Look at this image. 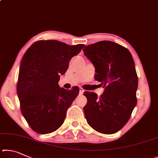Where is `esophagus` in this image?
I'll return each instance as SVG.
<instances>
[{"label":"esophagus","mask_w":158,"mask_h":158,"mask_svg":"<svg viewBox=\"0 0 158 158\" xmlns=\"http://www.w3.org/2000/svg\"><path fill=\"white\" fill-rule=\"evenodd\" d=\"M79 90H80V94H83V92H85V90L82 89V87H80L79 88Z\"/></svg>","instance_id":"1"}]
</instances>
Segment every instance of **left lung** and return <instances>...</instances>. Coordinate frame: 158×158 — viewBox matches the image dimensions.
<instances>
[{
    "mask_svg": "<svg viewBox=\"0 0 158 158\" xmlns=\"http://www.w3.org/2000/svg\"><path fill=\"white\" fill-rule=\"evenodd\" d=\"M84 48L85 55L95 67V80L104 88L100 97L84 92L87 98L85 118L97 132L114 134L128 122L137 104L138 77L133 58L128 49L111 41Z\"/></svg>",
    "mask_w": 158,
    "mask_h": 158,
    "instance_id": "1",
    "label": "left lung"
}]
</instances>
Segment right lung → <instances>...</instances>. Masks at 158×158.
Instances as JSON below:
<instances>
[{
	"label": "right lung",
	"mask_w": 158,
	"mask_h": 158,
	"mask_svg": "<svg viewBox=\"0 0 158 158\" xmlns=\"http://www.w3.org/2000/svg\"><path fill=\"white\" fill-rule=\"evenodd\" d=\"M84 46L41 40L25 52L19 68L17 94L25 119L37 133H51L64 121L79 89H65L58 82L67 71L71 58Z\"/></svg>",
	"instance_id": "right-lung-1"
}]
</instances>
